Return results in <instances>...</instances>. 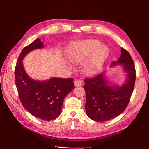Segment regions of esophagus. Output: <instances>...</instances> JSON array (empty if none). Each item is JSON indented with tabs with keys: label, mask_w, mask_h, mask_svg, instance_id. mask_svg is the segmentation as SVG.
<instances>
[{
	"label": "esophagus",
	"mask_w": 149,
	"mask_h": 149,
	"mask_svg": "<svg viewBox=\"0 0 149 149\" xmlns=\"http://www.w3.org/2000/svg\"><path fill=\"white\" fill-rule=\"evenodd\" d=\"M74 84H75V86H81L82 85V81L79 80H76L74 81Z\"/></svg>",
	"instance_id": "esophagus-1"
}]
</instances>
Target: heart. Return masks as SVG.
Returning <instances> with one entry per match:
<instances>
[{
	"label": "heart",
	"mask_w": 149,
	"mask_h": 149,
	"mask_svg": "<svg viewBox=\"0 0 149 149\" xmlns=\"http://www.w3.org/2000/svg\"><path fill=\"white\" fill-rule=\"evenodd\" d=\"M100 46L101 43L96 40H89L81 42L69 51V58L72 62H79L96 50L88 66V71L89 73L95 72L106 60L109 52L106 46Z\"/></svg>",
	"instance_id": "1"
}]
</instances>
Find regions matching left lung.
I'll list each match as a JSON object with an SVG mask.
<instances>
[{"instance_id":"obj_1","label":"left lung","mask_w":149,"mask_h":149,"mask_svg":"<svg viewBox=\"0 0 149 149\" xmlns=\"http://www.w3.org/2000/svg\"><path fill=\"white\" fill-rule=\"evenodd\" d=\"M121 54L112 66H123L126 79L121 86L108 84L105 71L84 79V89L86 95L85 109L87 115L95 121H106L120 115L126 109L134 91L136 71L130 54L121 48Z\"/></svg>"}]
</instances>
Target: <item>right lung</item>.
Listing matches in <instances>:
<instances>
[{"instance_id": "add662e5", "label": "right lung", "mask_w": 149, "mask_h": 149, "mask_svg": "<svg viewBox=\"0 0 149 149\" xmlns=\"http://www.w3.org/2000/svg\"><path fill=\"white\" fill-rule=\"evenodd\" d=\"M44 47L40 38L23 48L15 68V79L20 100L31 115L44 121L56 119L60 115L65 97L74 88L73 79L54 77L46 81L30 78L23 66L27 54Z\"/></svg>"}]
</instances>
